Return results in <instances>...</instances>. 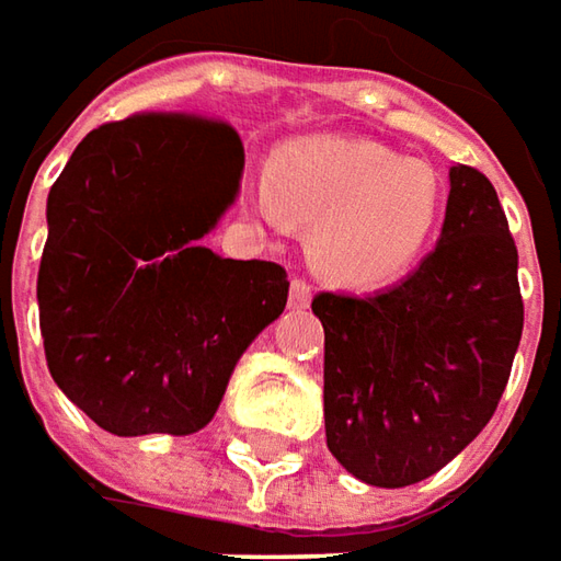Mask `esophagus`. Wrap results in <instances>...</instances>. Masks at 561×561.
<instances>
[{
    "mask_svg": "<svg viewBox=\"0 0 561 561\" xmlns=\"http://www.w3.org/2000/svg\"><path fill=\"white\" fill-rule=\"evenodd\" d=\"M308 302H311V287H308L306 280H293L289 284V308H308Z\"/></svg>",
    "mask_w": 561,
    "mask_h": 561,
    "instance_id": "obj_1",
    "label": "esophagus"
}]
</instances>
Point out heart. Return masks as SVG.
Masks as SVG:
<instances>
[{
    "instance_id": "heart-1",
    "label": "heart",
    "mask_w": 561,
    "mask_h": 561,
    "mask_svg": "<svg viewBox=\"0 0 561 561\" xmlns=\"http://www.w3.org/2000/svg\"><path fill=\"white\" fill-rule=\"evenodd\" d=\"M262 209L311 221L308 253L324 277L377 289L423 255L442 216V182L379 145L296 141L265 163Z\"/></svg>"
}]
</instances>
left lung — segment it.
<instances>
[{"mask_svg":"<svg viewBox=\"0 0 561 561\" xmlns=\"http://www.w3.org/2000/svg\"><path fill=\"white\" fill-rule=\"evenodd\" d=\"M445 225L420 268L374 293H318L327 447L355 479L435 476L497 411L522 340L518 250L494 184L450 167Z\"/></svg>","mask_w":561,"mask_h":561,"instance_id":"1","label":"left lung"}]
</instances>
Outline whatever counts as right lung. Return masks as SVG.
<instances>
[{
    "mask_svg": "<svg viewBox=\"0 0 561 561\" xmlns=\"http://www.w3.org/2000/svg\"><path fill=\"white\" fill-rule=\"evenodd\" d=\"M240 175L231 126L135 114L89 131L51 184L36 280L45 360L101 430H203L240 355L280 318V265L201 243L237 201Z\"/></svg>",
    "mask_w": 561,
    "mask_h": 561,
    "instance_id": "right-lung-1",
    "label": "right lung"
}]
</instances>
